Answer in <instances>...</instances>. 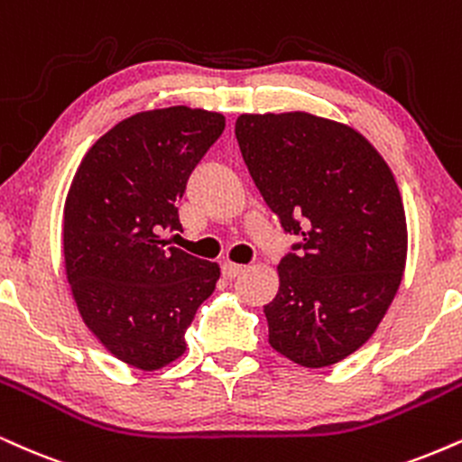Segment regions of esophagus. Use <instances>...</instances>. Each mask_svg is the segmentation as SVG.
Returning <instances> with one entry per match:
<instances>
[{
    "instance_id": "34e87169",
    "label": "esophagus",
    "mask_w": 462,
    "mask_h": 462,
    "mask_svg": "<svg viewBox=\"0 0 462 462\" xmlns=\"http://www.w3.org/2000/svg\"><path fill=\"white\" fill-rule=\"evenodd\" d=\"M221 273H224L226 280H235V277L243 273V266L235 263H224L221 264Z\"/></svg>"
}]
</instances>
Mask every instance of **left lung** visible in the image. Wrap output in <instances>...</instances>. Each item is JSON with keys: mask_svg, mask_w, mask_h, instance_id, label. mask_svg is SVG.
<instances>
[{"mask_svg": "<svg viewBox=\"0 0 462 462\" xmlns=\"http://www.w3.org/2000/svg\"><path fill=\"white\" fill-rule=\"evenodd\" d=\"M235 133L266 207L301 236L264 305L269 344L303 368L337 364L374 336L402 282L396 178L359 131L308 111L241 114Z\"/></svg>", "mask_w": 462, "mask_h": 462, "instance_id": "obj_1", "label": "left lung"}]
</instances>
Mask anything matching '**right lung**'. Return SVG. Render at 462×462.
I'll return each instance as SVG.
<instances>
[{
    "mask_svg": "<svg viewBox=\"0 0 462 462\" xmlns=\"http://www.w3.org/2000/svg\"><path fill=\"white\" fill-rule=\"evenodd\" d=\"M219 111L187 105L120 120L83 154L64 202V269L83 322L116 359L154 372L185 353V331L221 269L161 241L180 230L187 178L224 133Z\"/></svg>",
    "mask_w": 462,
    "mask_h": 462,
    "instance_id": "obj_1",
    "label": "right lung"
}]
</instances>
